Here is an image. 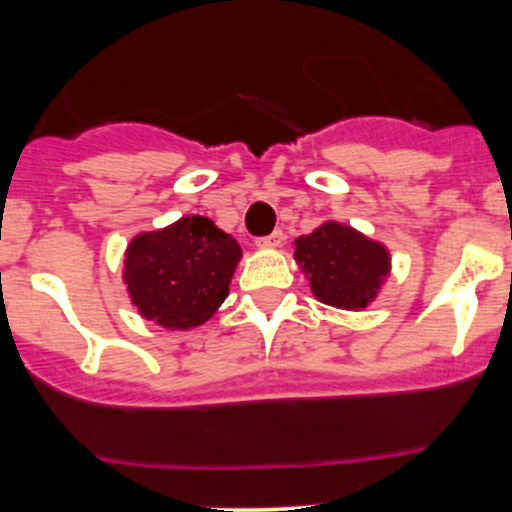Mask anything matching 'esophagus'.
<instances>
[{
	"label": "esophagus",
	"mask_w": 512,
	"mask_h": 512,
	"mask_svg": "<svg viewBox=\"0 0 512 512\" xmlns=\"http://www.w3.org/2000/svg\"><path fill=\"white\" fill-rule=\"evenodd\" d=\"M282 240H285V232L275 230L267 237H257V247H262V250H275V247L282 245Z\"/></svg>",
	"instance_id": "34e87169"
}]
</instances>
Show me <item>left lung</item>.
<instances>
[{"mask_svg":"<svg viewBox=\"0 0 512 512\" xmlns=\"http://www.w3.org/2000/svg\"><path fill=\"white\" fill-rule=\"evenodd\" d=\"M294 262L319 302L349 312L369 307L391 272V255L384 242L337 220L299 235L294 240Z\"/></svg>","mask_w":512,"mask_h":512,"instance_id":"1","label":"left lung"}]
</instances>
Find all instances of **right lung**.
I'll use <instances>...</instances> for the list:
<instances>
[{
  "instance_id": "add662e5",
  "label": "right lung",
  "mask_w": 512,
  "mask_h": 512,
  "mask_svg": "<svg viewBox=\"0 0 512 512\" xmlns=\"http://www.w3.org/2000/svg\"><path fill=\"white\" fill-rule=\"evenodd\" d=\"M240 257L235 237L213 220L185 215L128 242L123 282L143 319L170 332L193 329L225 302Z\"/></svg>"
}]
</instances>
